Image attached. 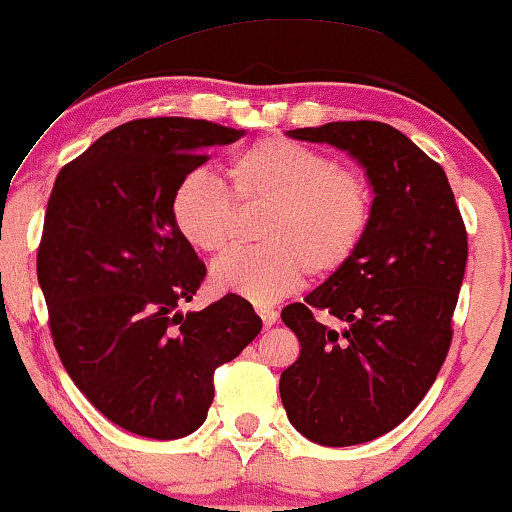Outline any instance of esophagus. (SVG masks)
<instances>
[{"label":"esophagus","instance_id":"34e87169","mask_svg":"<svg viewBox=\"0 0 512 512\" xmlns=\"http://www.w3.org/2000/svg\"><path fill=\"white\" fill-rule=\"evenodd\" d=\"M256 314L261 316L263 326H266V328L275 326V321H278V311L270 309V306H256Z\"/></svg>","mask_w":512,"mask_h":512}]
</instances>
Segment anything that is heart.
<instances>
[{
    "instance_id": "1",
    "label": "heart",
    "mask_w": 512,
    "mask_h": 512,
    "mask_svg": "<svg viewBox=\"0 0 512 512\" xmlns=\"http://www.w3.org/2000/svg\"><path fill=\"white\" fill-rule=\"evenodd\" d=\"M227 182L242 206L266 203L254 249L234 251L210 270V287L258 306L278 302L306 273H335L362 244L371 215L369 186L357 172L290 138L251 143L227 165ZM174 230L196 251L218 256L234 239L237 210L206 172H189L170 196Z\"/></svg>"
}]
</instances>
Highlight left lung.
<instances>
[{"instance_id": "1", "label": "left lung", "mask_w": 512, "mask_h": 512, "mask_svg": "<svg viewBox=\"0 0 512 512\" xmlns=\"http://www.w3.org/2000/svg\"><path fill=\"white\" fill-rule=\"evenodd\" d=\"M287 136L345 150L374 194L354 256L304 304L282 309L302 345L280 376L287 419L321 446H357L410 417L446 362L465 222L443 167L390 124L330 122ZM318 310L336 326L316 319Z\"/></svg>"}]
</instances>
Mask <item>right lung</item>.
Wrapping results in <instances>:
<instances>
[{"mask_svg": "<svg viewBox=\"0 0 512 512\" xmlns=\"http://www.w3.org/2000/svg\"><path fill=\"white\" fill-rule=\"evenodd\" d=\"M244 136L206 119H136L107 131L57 174L38 249V282L66 374L131 434H194L213 374L261 333L237 294L182 314L206 266L174 230L170 196L203 150Z\"/></svg>", "mask_w": 512, "mask_h": 512, "instance_id": "obj_1", "label": "right lung"}]
</instances>
